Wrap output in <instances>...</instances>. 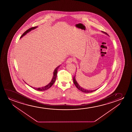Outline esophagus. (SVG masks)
Listing matches in <instances>:
<instances>
[{
	"instance_id": "1",
	"label": "esophagus",
	"mask_w": 132,
	"mask_h": 132,
	"mask_svg": "<svg viewBox=\"0 0 132 132\" xmlns=\"http://www.w3.org/2000/svg\"><path fill=\"white\" fill-rule=\"evenodd\" d=\"M74 60H75V59L74 58H72V57L69 58L66 61V63H72V62L74 61Z\"/></svg>"
}]
</instances>
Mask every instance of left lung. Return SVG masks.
I'll use <instances>...</instances> for the list:
<instances>
[{
	"instance_id": "8db88e82",
	"label": "left lung",
	"mask_w": 132,
	"mask_h": 132,
	"mask_svg": "<svg viewBox=\"0 0 132 132\" xmlns=\"http://www.w3.org/2000/svg\"><path fill=\"white\" fill-rule=\"evenodd\" d=\"M104 33H105V34H107L106 33H105L104 32ZM75 75L74 78H73V83H74V85H75V86L77 87V88H78V89H79L80 90H81V92H85V93H90V92H94L96 90H87V89H84L83 88H82L80 86V85L78 84L77 81H76V78H75Z\"/></svg>"
}]
</instances>
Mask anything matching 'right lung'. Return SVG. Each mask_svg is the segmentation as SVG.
Masks as SVG:
<instances>
[{
  "label": "right lung",
  "instance_id": "add662e5",
  "mask_svg": "<svg viewBox=\"0 0 132 132\" xmlns=\"http://www.w3.org/2000/svg\"><path fill=\"white\" fill-rule=\"evenodd\" d=\"M36 27H31V28H29V29H28V30H27V31H26L25 32H24L23 34L22 35V36H21L20 38H22V36H25L26 34H27V33L29 32V31H31V30H33V29H35V28H36ZM60 65H59V66H58V67L56 68V69H54V72H53V73H54V74H53V78L52 79V80L51 81V82H50L48 85H46V86H44V87H39V88H35V87H33L30 86L31 87L33 88L35 90H40V91L46 90L47 89H48L50 88V87H51L53 84H54V82L55 81V80H56V77H57V71H58V69L59 68V67H60Z\"/></svg>",
  "mask_w": 132,
  "mask_h": 132
}]
</instances>
